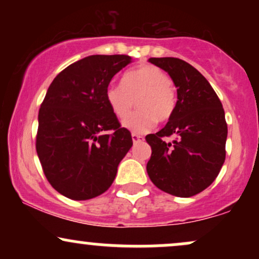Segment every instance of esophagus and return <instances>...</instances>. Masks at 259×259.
Masks as SVG:
<instances>
[{
  "label": "esophagus",
  "mask_w": 259,
  "mask_h": 259,
  "mask_svg": "<svg viewBox=\"0 0 259 259\" xmlns=\"http://www.w3.org/2000/svg\"><path fill=\"white\" fill-rule=\"evenodd\" d=\"M132 138H133V142L134 144H138V142H141L144 141V136L142 135H139V134H132Z\"/></svg>",
  "instance_id": "34e87169"
}]
</instances>
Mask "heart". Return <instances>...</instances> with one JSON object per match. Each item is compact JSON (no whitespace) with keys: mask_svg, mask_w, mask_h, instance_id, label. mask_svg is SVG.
Returning <instances> with one entry per match:
<instances>
[{"mask_svg":"<svg viewBox=\"0 0 259 259\" xmlns=\"http://www.w3.org/2000/svg\"><path fill=\"white\" fill-rule=\"evenodd\" d=\"M136 100L138 111L123 121V126L134 134L152 130L158 121H167L177 107V94L169 76L151 64L129 70L123 75L121 85L109 84L106 101L113 114L125 118Z\"/></svg>","mask_w":259,"mask_h":259,"instance_id":"1","label":"heart"}]
</instances>
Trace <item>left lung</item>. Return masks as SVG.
I'll return each mask as SVG.
<instances>
[{"mask_svg": "<svg viewBox=\"0 0 259 259\" xmlns=\"http://www.w3.org/2000/svg\"><path fill=\"white\" fill-rule=\"evenodd\" d=\"M165 70L178 92L175 111L162 130L146 136L152 154L147 174L158 189L191 197L207 189L224 164L228 125L221 100L207 79L183 59L150 58ZM174 135L173 143L164 137Z\"/></svg>", "mask_w": 259, "mask_h": 259, "instance_id": "obj_1", "label": "left lung"}]
</instances>
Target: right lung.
Instances as JSON below:
<instances>
[{"mask_svg": "<svg viewBox=\"0 0 259 259\" xmlns=\"http://www.w3.org/2000/svg\"><path fill=\"white\" fill-rule=\"evenodd\" d=\"M130 62L125 55L89 56L62 70L46 92L36 152L45 177L65 197L84 201L107 191L133 146L106 101L107 86Z\"/></svg>", "mask_w": 259, "mask_h": 259, "instance_id": "right-lung-1", "label": "right lung"}]
</instances>
